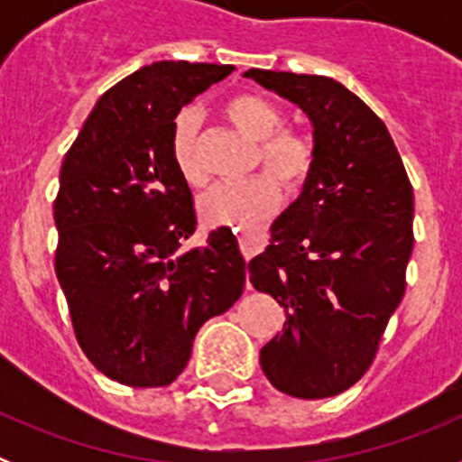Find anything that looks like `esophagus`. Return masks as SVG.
Listing matches in <instances>:
<instances>
[{
    "instance_id": "1",
    "label": "esophagus",
    "mask_w": 462,
    "mask_h": 462,
    "mask_svg": "<svg viewBox=\"0 0 462 462\" xmlns=\"http://www.w3.org/2000/svg\"><path fill=\"white\" fill-rule=\"evenodd\" d=\"M238 243H240V252L245 254V259H252L254 254H259L268 243V236L263 231L259 234H250V231H240L238 234Z\"/></svg>"
}]
</instances>
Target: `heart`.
I'll list each match as a JSON object with an SVG mask.
<instances>
[{
    "label": "heart",
    "instance_id": "obj_1",
    "mask_svg": "<svg viewBox=\"0 0 462 462\" xmlns=\"http://www.w3.org/2000/svg\"><path fill=\"white\" fill-rule=\"evenodd\" d=\"M222 113L240 132L254 138V169L263 166L271 175L256 173L247 180L215 187L201 199L199 212L208 226L254 231L275 212L280 201L277 184L289 194H296L308 185L317 159L314 143L293 126H282V110L261 94H231L222 104ZM169 154L175 171L187 185L194 189L206 185L208 169L199 148V117L194 110L185 108L175 116L171 126Z\"/></svg>",
    "mask_w": 462,
    "mask_h": 462
}]
</instances>
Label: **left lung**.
<instances>
[{"label":"left lung","mask_w":462,"mask_h":462,"mask_svg":"<svg viewBox=\"0 0 462 462\" xmlns=\"http://www.w3.org/2000/svg\"><path fill=\"white\" fill-rule=\"evenodd\" d=\"M245 76L308 113L317 152L300 199L247 266L254 289L284 308L261 370L282 393L328 398L368 373L405 296L414 191L386 125L345 85L263 69Z\"/></svg>","instance_id":"1"}]
</instances>
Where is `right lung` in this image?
I'll list each match as a JSON object with an SVG mask.
<instances>
[{"instance_id":"add662e5","label":"right lung","mask_w":462,"mask_h":462,"mask_svg":"<svg viewBox=\"0 0 462 462\" xmlns=\"http://www.w3.org/2000/svg\"><path fill=\"white\" fill-rule=\"evenodd\" d=\"M222 64L154 62L104 92L69 148L55 196V273L94 368L126 386H166L210 317L243 293L231 228L182 252L196 231L189 185L169 154L171 126Z\"/></svg>"}]
</instances>
